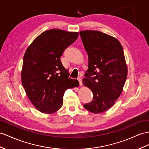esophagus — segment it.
<instances>
[{
    "mask_svg": "<svg viewBox=\"0 0 149 149\" xmlns=\"http://www.w3.org/2000/svg\"><path fill=\"white\" fill-rule=\"evenodd\" d=\"M78 81H79V84H80V86H82V79L81 78H79L78 79Z\"/></svg>",
    "mask_w": 149,
    "mask_h": 149,
    "instance_id": "1",
    "label": "esophagus"
}]
</instances>
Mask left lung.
I'll return each mask as SVG.
<instances>
[{
  "label": "left lung",
  "mask_w": 149,
  "mask_h": 149,
  "mask_svg": "<svg viewBox=\"0 0 149 149\" xmlns=\"http://www.w3.org/2000/svg\"><path fill=\"white\" fill-rule=\"evenodd\" d=\"M80 35L89 59L82 82L94 95L84 107L93 113H103L119 97L127 77L123 47L116 38L99 31L86 30Z\"/></svg>",
  "instance_id": "obj_1"
}]
</instances>
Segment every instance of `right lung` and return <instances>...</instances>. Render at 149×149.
<instances>
[{
    "label": "right lung",
    "mask_w": 149,
    "mask_h": 149,
    "mask_svg": "<svg viewBox=\"0 0 149 149\" xmlns=\"http://www.w3.org/2000/svg\"><path fill=\"white\" fill-rule=\"evenodd\" d=\"M78 32L52 29L36 37L26 49L21 70L22 86L40 111L52 114L63 104L64 93L79 85L60 61L65 49L77 39Z\"/></svg>",
    "instance_id": "right-lung-1"
}]
</instances>
